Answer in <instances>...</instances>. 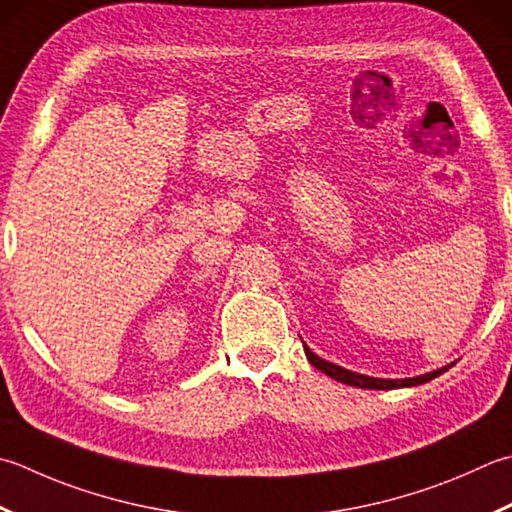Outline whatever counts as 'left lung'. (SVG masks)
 Masks as SVG:
<instances>
[{
    "instance_id": "8db88e82",
    "label": "left lung",
    "mask_w": 512,
    "mask_h": 512,
    "mask_svg": "<svg viewBox=\"0 0 512 512\" xmlns=\"http://www.w3.org/2000/svg\"><path fill=\"white\" fill-rule=\"evenodd\" d=\"M304 350H306L308 362L313 364L317 370H322L324 375L333 377L335 382H342V384H348V386H357V388L388 390V388H397V386H417V384L428 382V379H433V377H437V375H442L444 370H446V368H442V370H435V373H428V375H422V377H413V379H375V377H366V375L350 373V370H346V368H342V366L330 364V362H326V359L317 357L308 346H304Z\"/></svg>"
}]
</instances>
